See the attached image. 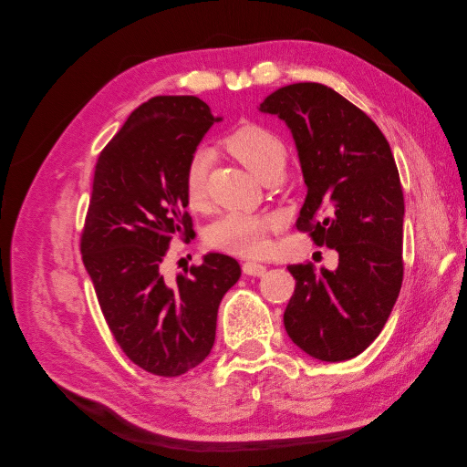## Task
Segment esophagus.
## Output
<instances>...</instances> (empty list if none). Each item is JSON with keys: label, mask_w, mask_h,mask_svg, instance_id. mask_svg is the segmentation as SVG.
I'll use <instances>...</instances> for the list:
<instances>
[{"label": "esophagus", "mask_w": 467, "mask_h": 467, "mask_svg": "<svg viewBox=\"0 0 467 467\" xmlns=\"http://www.w3.org/2000/svg\"><path fill=\"white\" fill-rule=\"evenodd\" d=\"M244 273H245L247 276H263V275L266 273V266L261 265V263H251V261H247V263H244Z\"/></svg>", "instance_id": "1"}]
</instances>
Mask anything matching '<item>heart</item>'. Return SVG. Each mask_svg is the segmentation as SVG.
Here are the masks:
<instances>
[{
	"instance_id": "b5f03b06",
	"label": "heart",
	"mask_w": 467,
	"mask_h": 467,
	"mask_svg": "<svg viewBox=\"0 0 467 467\" xmlns=\"http://www.w3.org/2000/svg\"><path fill=\"white\" fill-rule=\"evenodd\" d=\"M223 148L242 161L251 173L263 179L271 169L286 165V150L280 138L259 124H244L223 138ZM208 155L194 153L185 169V196L191 208L206 202ZM280 223L278 216L261 212H228L210 223L206 244L237 257H263L271 247L268 232Z\"/></svg>"
}]
</instances>
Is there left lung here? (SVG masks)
<instances>
[{"mask_svg": "<svg viewBox=\"0 0 467 467\" xmlns=\"http://www.w3.org/2000/svg\"><path fill=\"white\" fill-rule=\"evenodd\" d=\"M261 112L285 120L307 194L296 228L338 253L335 271L290 265L296 290L288 337L309 357L341 362L368 348L403 282V191L391 148L376 122L321 83H292Z\"/></svg>", "mask_w": 467, "mask_h": 467, "instance_id": "obj_1", "label": "left lung"}]
</instances>
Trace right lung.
<instances>
[{"instance_id": "right-lung-1", "label": "right lung", "mask_w": 467, "mask_h": 467, "mask_svg": "<svg viewBox=\"0 0 467 467\" xmlns=\"http://www.w3.org/2000/svg\"><path fill=\"white\" fill-rule=\"evenodd\" d=\"M218 120L199 97H153L95 165L83 265L122 352L155 376H181L210 355L220 302L242 276L239 263L222 253H208L175 282L161 273L171 239L194 234L185 169Z\"/></svg>"}]
</instances>
